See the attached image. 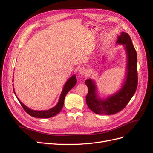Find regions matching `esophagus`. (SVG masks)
Wrapping results in <instances>:
<instances>
[{
  "instance_id": "obj_1",
  "label": "esophagus",
  "mask_w": 153,
  "mask_h": 153,
  "mask_svg": "<svg viewBox=\"0 0 153 153\" xmlns=\"http://www.w3.org/2000/svg\"><path fill=\"white\" fill-rule=\"evenodd\" d=\"M86 73H87V70L84 68H81L78 69V73H79L80 75H84Z\"/></svg>"
}]
</instances>
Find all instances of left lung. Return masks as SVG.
<instances>
[{"mask_svg":"<svg viewBox=\"0 0 153 153\" xmlns=\"http://www.w3.org/2000/svg\"><path fill=\"white\" fill-rule=\"evenodd\" d=\"M116 43L124 45L126 54L125 78L121 88L113 94L101 98L95 81L91 78L85 81L89 89L86 96L87 105L92 112L97 114L111 115L119 112L125 108L137 90V55L131 39L126 32H122L117 37Z\"/></svg>","mask_w":153,"mask_h":153,"instance_id":"obj_1","label":"left lung"}]
</instances>
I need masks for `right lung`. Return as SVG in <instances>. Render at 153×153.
<instances>
[{"label":"right lung","mask_w":153,"mask_h":153,"mask_svg":"<svg viewBox=\"0 0 153 153\" xmlns=\"http://www.w3.org/2000/svg\"><path fill=\"white\" fill-rule=\"evenodd\" d=\"M76 82H77V80H76V75H72L66 81L65 84H64L57 105H55L54 107L48 110H32L29 108V107H27V106H25L19 99H18L17 96L16 95L15 91L14 89H13V91H14V93L15 94L18 100L19 101V102L20 103L23 108L25 110V111L27 114H29L32 117H37V118H50V117L55 116V115H56L57 114H59L60 112H61V110L63 107L64 98H65L66 95L67 94L68 92L76 84Z\"/></svg>","instance_id":"obj_1"}]
</instances>
